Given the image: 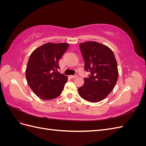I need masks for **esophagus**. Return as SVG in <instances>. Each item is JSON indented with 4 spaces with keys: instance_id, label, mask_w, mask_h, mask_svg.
I'll return each instance as SVG.
<instances>
[{
    "instance_id": "obj_1",
    "label": "esophagus",
    "mask_w": 146,
    "mask_h": 146,
    "mask_svg": "<svg viewBox=\"0 0 146 146\" xmlns=\"http://www.w3.org/2000/svg\"><path fill=\"white\" fill-rule=\"evenodd\" d=\"M78 77V76L77 75H74V76H70V77L71 78H76V77Z\"/></svg>"
}]
</instances>
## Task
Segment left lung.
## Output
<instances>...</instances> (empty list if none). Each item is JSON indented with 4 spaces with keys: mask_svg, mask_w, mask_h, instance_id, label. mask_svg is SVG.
Instances as JSON below:
<instances>
[{
    "mask_svg": "<svg viewBox=\"0 0 146 146\" xmlns=\"http://www.w3.org/2000/svg\"><path fill=\"white\" fill-rule=\"evenodd\" d=\"M79 47L85 61V70L90 72L84 78V85L78 88L82 98L98 102L112 91L118 78L117 62L113 51L94 41L81 43Z\"/></svg>",
    "mask_w": 146,
    "mask_h": 146,
    "instance_id": "left-lung-1",
    "label": "left lung"
}]
</instances>
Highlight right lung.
Segmentation results:
<instances>
[{"mask_svg": "<svg viewBox=\"0 0 146 146\" xmlns=\"http://www.w3.org/2000/svg\"><path fill=\"white\" fill-rule=\"evenodd\" d=\"M68 47L66 43L48 42L30 55L26 79L34 93L41 99H55L62 92L68 78L58 71V61Z\"/></svg>", "mask_w": 146, "mask_h": 146, "instance_id": "add662e5", "label": "right lung"}]
</instances>
